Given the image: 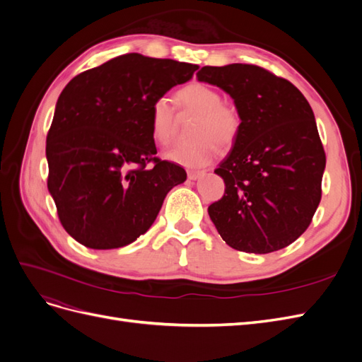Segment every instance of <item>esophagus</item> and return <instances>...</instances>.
<instances>
[{
	"label": "esophagus",
	"instance_id": "1",
	"mask_svg": "<svg viewBox=\"0 0 362 362\" xmlns=\"http://www.w3.org/2000/svg\"><path fill=\"white\" fill-rule=\"evenodd\" d=\"M204 173H205L204 170H190V172L187 173V177H189V180L194 181V180H198V178H201Z\"/></svg>",
	"mask_w": 362,
	"mask_h": 362
}]
</instances>
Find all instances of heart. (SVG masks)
<instances>
[{"label": "heart", "instance_id": "b5f03b06", "mask_svg": "<svg viewBox=\"0 0 362 362\" xmlns=\"http://www.w3.org/2000/svg\"><path fill=\"white\" fill-rule=\"evenodd\" d=\"M181 115H196L192 136L193 144L180 145L166 152V158L184 168H201L210 163L218 146L229 148L238 137L242 116L237 107L223 101L214 87L193 81L175 93ZM178 117L166 96L152 103L149 110L151 136L160 146L170 145L177 134Z\"/></svg>", "mask_w": 362, "mask_h": 362}]
</instances>
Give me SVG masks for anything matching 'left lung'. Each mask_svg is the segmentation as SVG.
<instances>
[{
	"label": "left lung",
	"instance_id": "obj_1",
	"mask_svg": "<svg viewBox=\"0 0 362 362\" xmlns=\"http://www.w3.org/2000/svg\"><path fill=\"white\" fill-rule=\"evenodd\" d=\"M196 76L231 95L242 116L233 151L214 170L225 193L208 214L237 250L287 247L322 199L326 156L311 105L288 80L255 64L204 66Z\"/></svg>",
	"mask_w": 362,
	"mask_h": 362
}]
</instances>
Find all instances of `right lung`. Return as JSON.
<instances>
[{"mask_svg":"<svg viewBox=\"0 0 362 362\" xmlns=\"http://www.w3.org/2000/svg\"><path fill=\"white\" fill-rule=\"evenodd\" d=\"M198 68L129 52L64 87L47 136L48 190L76 242L90 249L133 243L187 178L178 164L156 157L149 110Z\"/></svg>","mask_w":362,"mask_h":362,"instance_id":"add662e5","label":"right lung"}]
</instances>
